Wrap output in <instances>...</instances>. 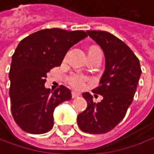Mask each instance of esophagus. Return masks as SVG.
Here are the masks:
<instances>
[{
    "label": "esophagus",
    "mask_w": 154,
    "mask_h": 154,
    "mask_svg": "<svg viewBox=\"0 0 154 154\" xmlns=\"http://www.w3.org/2000/svg\"><path fill=\"white\" fill-rule=\"evenodd\" d=\"M79 96H80V94H79V93H78V92L73 91V92L71 93V97H72V98H75V97H79Z\"/></svg>",
    "instance_id": "1"
}]
</instances>
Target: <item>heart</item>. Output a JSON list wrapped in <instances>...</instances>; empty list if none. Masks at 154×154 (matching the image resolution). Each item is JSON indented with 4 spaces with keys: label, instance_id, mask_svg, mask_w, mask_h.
Returning <instances> with one entry per match:
<instances>
[{
    "label": "heart",
    "instance_id": "1",
    "mask_svg": "<svg viewBox=\"0 0 154 154\" xmlns=\"http://www.w3.org/2000/svg\"><path fill=\"white\" fill-rule=\"evenodd\" d=\"M88 79L86 75L79 74V73H74L70 75L67 79V83L74 88L76 89H82L85 88L86 83L88 82Z\"/></svg>",
    "mask_w": 154,
    "mask_h": 154
}]
</instances>
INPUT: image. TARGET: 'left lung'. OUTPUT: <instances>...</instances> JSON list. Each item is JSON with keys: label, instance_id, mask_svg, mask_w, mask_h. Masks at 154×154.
<instances>
[{"label": "left lung", "instance_id": "obj_1", "mask_svg": "<svg viewBox=\"0 0 154 154\" xmlns=\"http://www.w3.org/2000/svg\"><path fill=\"white\" fill-rule=\"evenodd\" d=\"M88 33L102 48L106 57V70L98 87L93 90L104 98L95 103L89 93H84L88 107L78 116V125L85 133L106 134L125 116L142 69L135 54L115 35L102 30H88Z\"/></svg>", "mask_w": 154, "mask_h": 154}]
</instances>
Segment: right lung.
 Wrapping results in <instances>:
<instances>
[{"instance_id":"right-lung-1","label":"right lung","mask_w":154,"mask_h":154,"mask_svg":"<svg viewBox=\"0 0 154 154\" xmlns=\"http://www.w3.org/2000/svg\"><path fill=\"white\" fill-rule=\"evenodd\" d=\"M86 37L83 30L46 29L19 43L9 74L10 97L14 121L23 131L40 134L52 129L55 107L70 100L71 94L64 86L52 93L45 88L47 73L60 66L67 50Z\"/></svg>"}]
</instances>
